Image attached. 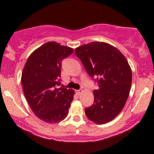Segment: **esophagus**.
Instances as JSON below:
<instances>
[{
    "instance_id": "34e87169",
    "label": "esophagus",
    "mask_w": 154,
    "mask_h": 154,
    "mask_svg": "<svg viewBox=\"0 0 154 154\" xmlns=\"http://www.w3.org/2000/svg\"><path fill=\"white\" fill-rule=\"evenodd\" d=\"M82 92H83V90H75V93H76L78 95H80L82 93Z\"/></svg>"
}]
</instances>
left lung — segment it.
Returning a JSON list of instances; mask_svg holds the SVG:
<instances>
[{
	"mask_svg": "<svg viewBox=\"0 0 154 154\" xmlns=\"http://www.w3.org/2000/svg\"><path fill=\"white\" fill-rule=\"evenodd\" d=\"M75 54L99 89L94 90V103L85 109L86 116L102 125L121 113L129 96L132 70L125 56L114 46L104 42H92L75 49Z\"/></svg>",
	"mask_w": 154,
	"mask_h": 154,
	"instance_id": "8db88e82",
	"label": "left lung"
}]
</instances>
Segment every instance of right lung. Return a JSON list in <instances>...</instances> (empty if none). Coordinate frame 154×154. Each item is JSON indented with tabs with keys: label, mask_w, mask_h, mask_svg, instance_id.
<instances>
[{
	"label": "right lung",
	"mask_w": 154,
	"mask_h": 154,
	"mask_svg": "<svg viewBox=\"0 0 154 154\" xmlns=\"http://www.w3.org/2000/svg\"><path fill=\"white\" fill-rule=\"evenodd\" d=\"M73 49L48 42L29 57L22 73L23 91L34 114L48 123H57L67 116L75 91L60 85L63 59Z\"/></svg>",
	"instance_id": "add662e5"
}]
</instances>
